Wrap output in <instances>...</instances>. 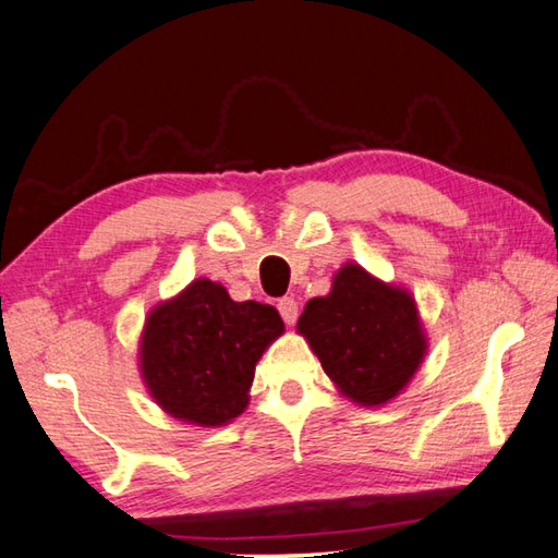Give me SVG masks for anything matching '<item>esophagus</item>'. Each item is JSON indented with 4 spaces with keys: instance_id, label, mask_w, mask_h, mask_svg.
Here are the masks:
<instances>
[{
    "instance_id": "34e87169",
    "label": "esophagus",
    "mask_w": 558,
    "mask_h": 558,
    "mask_svg": "<svg viewBox=\"0 0 558 558\" xmlns=\"http://www.w3.org/2000/svg\"><path fill=\"white\" fill-rule=\"evenodd\" d=\"M278 312L282 316V322H286L288 326H292L294 322H298V316H300V306H298V302H294L292 298H282L278 302Z\"/></svg>"
}]
</instances>
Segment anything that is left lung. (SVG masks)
Here are the masks:
<instances>
[{
  "instance_id": "8db88e82",
  "label": "left lung",
  "mask_w": 558,
  "mask_h": 558,
  "mask_svg": "<svg viewBox=\"0 0 558 558\" xmlns=\"http://www.w3.org/2000/svg\"><path fill=\"white\" fill-rule=\"evenodd\" d=\"M298 330L340 393L364 408L393 400L426 354L412 294L357 264L336 272L326 298L306 302Z\"/></svg>"
}]
</instances>
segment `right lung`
I'll return each mask as SVG.
<instances>
[{
  "label": "right lung",
  "instance_id": "obj_1",
  "mask_svg": "<svg viewBox=\"0 0 558 558\" xmlns=\"http://www.w3.org/2000/svg\"><path fill=\"white\" fill-rule=\"evenodd\" d=\"M282 330L270 304L234 302L218 282L198 278L148 314L141 376L172 417L222 426L244 412L256 362Z\"/></svg>",
  "mask_w": 558,
  "mask_h": 558
}]
</instances>
